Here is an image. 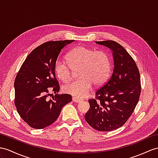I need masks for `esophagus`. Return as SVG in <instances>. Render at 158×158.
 I'll use <instances>...</instances> for the list:
<instances>
[{
    "mask_svg": "<svg viewBox=\"0 0 158 158\" xmlns=\"http://www.w3.org/2000/svg\"><path fill=\"white\" fill-rule=\"evenodd\" d=\"M72 101H74V102H75L79 103V102H81L83 101V99L77 98V97H73V98H72Z\"/></svg>",
    "mask_w": 158,
    "mask_h": 158,
    "instance_id": "34e87169",
    "label": "esophagus"
}]
</instances>
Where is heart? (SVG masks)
Wrapping results in <instances>:
<instances>
[{
  "instance_id": "heart-1",
  "label": "heart",
  "mask_w": 158,
  "mask_h": 158,
  "mask_svg": "<svg viewBox=\"0 0 158 158\" xmlns=\"http://www.w3.org/2000/svg\"><path fill=\"white\" fill-rule=\"evenodd\" d=\"M68 65L56 61L54 72L57 78L64 83L71 80L72 71L78 70L80 78L63 88L64 92L76 97L86 96L92 84L101 85L108 78L110 72V61L108 54L102 50L78 46L72 49L66 56Z\"/></svg>"
}]
</instances>
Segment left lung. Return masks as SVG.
<instances>
[{
    "instance_id": "1",
    "label": "left lung",
    "mask_w": 158,
    "mask_h": 158,
    "mask_svg": "<svg viewBox=\"0 0 158 158\" xmlns=\"http://www.w3.org/2000/svg\"><path fill=\"white\" fill-rule=\"evenodd\" d=\"M96 43L112 50L114 69L110 79L96 92V98L88 100L85 119L96 130L110 131L123 125L135 108L141 94L140 74L133 57L117 42Z\"/></svg>"
}]
</instances>
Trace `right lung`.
<instances>
[{"label": "right lung", "instance_id": "right-lung-1", "mask_svg": "<svg viewBox=\"0 0 158 158\" xmlns=\"http://www.w3.org/2000/svg\"><path fill=\"white\" fill-rule=\"evenodd\" d=\"M74 40L48 41L31 52L15 80V105L31 127L44 129L58 118L62 107L72 101L68 94H58L54 66L60 52ZM49 87L57 94L49 100Z\"/></svg>", "mask_w": 158, "mask_h": 158}]
</instances>
